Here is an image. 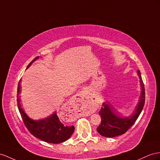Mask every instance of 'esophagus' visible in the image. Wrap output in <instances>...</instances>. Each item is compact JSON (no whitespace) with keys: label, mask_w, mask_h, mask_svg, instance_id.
<instances>
[{"label":"esophagus","mask_w":160,"mask_h":160,"mask_svg":"<svg viewBox=\"0 0 160 160\" xmlns=\"http://www.w3.org/2000/svg\"><path fill=\"white\" fill-rule=\"evenodd\" d=\"M81 93H82V94H86V93H85V91H81Z\"/></svg>","instance_id":"34e87169"}]
</instances>
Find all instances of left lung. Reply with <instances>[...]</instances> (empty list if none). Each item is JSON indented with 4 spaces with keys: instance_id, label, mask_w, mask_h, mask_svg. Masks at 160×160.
I'll return each mask as SVG.
<instances>
[{
    "instance_id": "1",
    "label": "left lung",
    "mask_w": 160,
    "mask_h": 160,
    "mask_svg": "<svg viewBox=\"0 0 160 160\" xmlns=\"http://www.w3.org/2000/svg\"><path fill=\"white\" fill-rule=\"evenodd\" d=\"M141 86V95L140 101L137 106L136 110L132 116L128 118H121L110 105L103 103L99 112L101 118V124L97 130L101 135L106 137H114L124 134L137 121L145 105V91L144 84L141 78L140 71H138Z\"/></svg>"
}]
</instances>
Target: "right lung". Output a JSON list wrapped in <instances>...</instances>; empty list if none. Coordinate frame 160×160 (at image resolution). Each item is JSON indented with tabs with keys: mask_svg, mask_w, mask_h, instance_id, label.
I'll list each match as a JSON object with an SVG mask.
<instances>
[{
	"mask_svg": "<svg viewBox=\"0 0 160 160\" xmlns=\"http://www.w3.org/2000/svg\"><path fill=\"white\" fill-rule=\"evenodd\" d=\"M38 58V57H36V58L32 60L31 63L28 65L27 68H29L31 64ZM20 82H21V80L19 81L18 87V107L24 124H25L27 129L29 130V132L35 137L47 142L58 144V143L67 141L74 132V126H65L60 121L56 112L46 119L38 121L32 120L30 118L28 117L26 113L23 112L22 105L20 104L19 97V94L21 91V90H20V88H21Z\"/></svg>",
	"mask_w": 160,
	"mask_h": 160,
	"instance_id": "add662e5",
	"label": "right lung"
}]
</instances>
